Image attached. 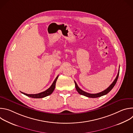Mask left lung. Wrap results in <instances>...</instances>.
Wrapping results in <instances>:
<instances>
[{"mask_svg":"<svg viewBox=\"0 0 133 133\" xmlns=\"http://www.w3.org/2000/svg\"><path fill=\"white\" fill-rule=\"evenodd\" d=\"M119 70H118V74L117 75V76L116 77V78L115 79V80L114 81V82L112 83V84L106 89H105V90L102 91V92H100L99 93H97V94H90V93H88V92H86L84 91H83V90H82L77 85V83H76L75 81V87H76V89L77 92L81 94V95H84L85 96H86L87 97H90V98H97V97H101L102 96H104L105 95H106L107 94H108L112 89V88L114 87V86L115 85L117 81V79H118V76H119Z\"/></svg>","mask_w":133,"mask_h":133,"instance_id":"8db88e82","label":"left lung"}]
</instances>
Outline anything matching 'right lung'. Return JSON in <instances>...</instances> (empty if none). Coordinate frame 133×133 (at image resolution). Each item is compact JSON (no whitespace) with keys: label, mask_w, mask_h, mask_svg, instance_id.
Returning a JSON list of instances; mask_svg holds the SVG:
<instances>
[{"label":"right lung","mask_w":133,"mask_h":133,"mask_svg":"<svg viewBox=\"0 0 133 133\" xmlns=\"http://www.w3.org/2000/svg\"><path fill=\"white\" fill-rule=\"evenodd\" d=\"M58 77V75L55 78V81H54V82L52 84V85H51V86L48 89H47L46 90H45L43 92H40V93H38V94H27L23 92L22 91H21V92L22 94L25 95L26 96H27L28 97L34 98H41L45 97L51 94L52 92H53V91L54 90L55 88V86H56V83Z\"/></svg>","instance_id":"add662e5"}]
</instances>
